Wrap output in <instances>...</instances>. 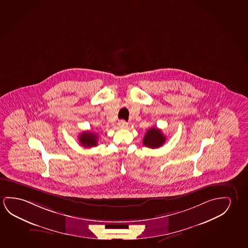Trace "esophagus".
<instances>
[{"label": "esophagus", "mask_w": 248, "mask_h": 248, "mask_svg": "<svg viewBox=\"0 0 248 248\" xmlns=\"http://www.w3.org/2000/svg\"><path fill=\"white\" fill-rule=\"evenodd\" d=\"M118 126H120L121 128H126V127L128 126V123L125 122V121H121V122H119Z\"/></svg>", "instance_id": "obj_1"}]
</instances>
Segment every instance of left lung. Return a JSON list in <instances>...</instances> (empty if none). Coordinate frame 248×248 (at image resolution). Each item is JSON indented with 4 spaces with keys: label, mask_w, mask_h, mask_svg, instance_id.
Returning a JSON list of instances; mask_svg holds the SVG:
<instances>
[{
    "label": "left lung",
    "mask_w": 248,
    "mask_h": 248,
    "mask_svg": "<svg viewBox=\"0 0 248 248\" xmlns=\"http://www.w3.org/2000/svg\"><path fill=\"white\" fill-rule=\"evenodd\" d=\"M166 141L163 132L156 127H152L144 134L143 144L149 148H159Z\"/></svg>",
    "instance_id": "1"
}]
</instances>
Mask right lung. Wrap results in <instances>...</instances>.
Instances as JSON below:
<instances>
[{"label": "right lung", "mask_w": 248, "mask_h": 248, "mask_svg": "<svg viewBox=\"0 0 248 248\" xmlns=\"http://www.w3.org/2000/svg\"><path fill=\"white\" fill-rule=\"evenodd\" d=\"M78 142L85 148H91L97 145V134L90 131H85L78 136Z\"/></svg>", "instance_id": "right-lung-1"}]
</instances>
